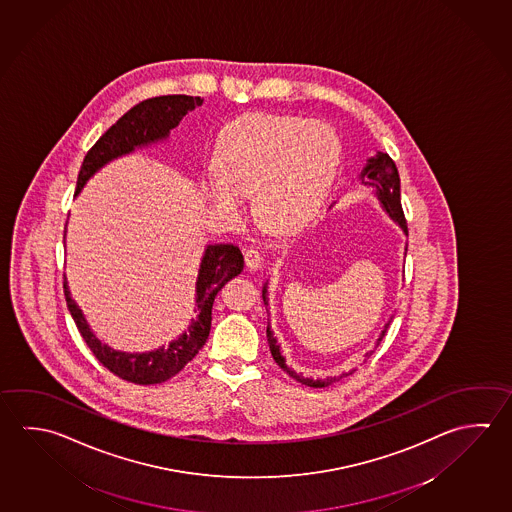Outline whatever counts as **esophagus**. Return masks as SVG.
<instances>
[{
    "mask_svg": "<svg viewBox=\"0 0 512 512\" xmlns=\"http://www.w3.org/2000/svg\"><path fill=\"white\" fill-rule=\"evenodd\" d=\"M245 267L249 270L261 269L260 252L254 251V249H247L245 251Z\"/></svg>",
    "mask_w": 512,
    "mask_h": 512,
    "instance_id": "obj_1",
    "label": "esophagus"
}]
</instances>
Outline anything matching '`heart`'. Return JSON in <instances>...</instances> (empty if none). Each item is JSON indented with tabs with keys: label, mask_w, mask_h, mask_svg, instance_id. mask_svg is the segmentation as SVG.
Returning <instances> with one entry per match:
<instances>
[{
	"label": "heart",
	"mask_w": 512,
	"mask_h": 512,
	"mask_svg": "<svg viewBox=\"0 0 512 512\" xmlns=\"http://www.w3.org/2000/svg\"><path fill=\"white\" fill-rule=\"evenodd\" d=\"M339 160L341 140L330 124L247 113L220 131L204 195L231 222L242 216V198L254 196L256 218L265 229L294 233L323 204Z\"/></svg>",
	"instance_id": "b5f03b06"
}]
</instances>
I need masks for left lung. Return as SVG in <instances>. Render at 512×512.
<instances>
[{"label":"left lung","mask_w":512,"mask_h":512,"mask_svg":"<svg viewBox=\"0 0 512 512\" xmlns=\"http://www.w3.org/2000/svg\"><path fill=\"white\" fill-rule=\"evenodd\" d=\"M359 182H361L363 186L372 187L373 196L379 200L382 211L388 214L391 220L399 225L400 229H402V233L408 234V225H406V218H404L402 205H400L399 171H397L395 162L388 157V153L377 151L373 157L368 158V160H366V166H364L363 171L359 173ZM332 205H330V207H332ZM404 251H408V247H406ZM267 289H269V281L263 283V290H261L263 303L269 307V290ZM267 314H269V310H267ZM388 325H390V323H386L384 328H382L381 335H379V339H377V344H379V341H381L384 334H386ZM267 341H269L270 354L274 357V361L278 363L279 368H281L283 372L289 373L292 379H296V381L305 384V386H310V388H326V386L341 381L343 377H348V375H352V373L355 372L354 368V370H350L348 373H341L339 377H326V379L303 377V375L296 372L294 368H290L289 364H287V359L281 355V346H279L276 337H274L270 323L267 325Z\"/></svg>","instance_id":"1"}]
</instances>
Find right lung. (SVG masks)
Masks as SVG:
<instances>
[{"instance_id":"add662e5","label":"right lung","mask_w":512,"mask_h":512,"mask_svg":"<svg viewBox=\"0 0 512 512\" xmlns=\"http://www.w3.org/2000/svg\"><path fill=\"white\" fill-rule=\"evenodd\" d=\"M204 103L200 97L191 95H162L133 106L124 113L101 139L93 144L86 153L83 166L77 177L75 196L83 191L86 182L112 160L126 157L135 149L149 148L158 142L169 139V133L177 128L187 112H193L196 106ZM243 270L242 251L233 243H209L205 245L200 269L195 285V314L186 330L173 339L168 346H158L151 352H122L103 343L93 332L83 310L72 299L68 281L65 278V298L75 325L83 335L93 355L103 363L110 372L124 381L135 384H160L177 375L189 361H193L209 332H211V314L216 294L223 285L238 276Z\"/></svg>"}]
</instances>
